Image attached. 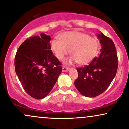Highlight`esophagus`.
Listing matches in <instances>:
<instances>
[{"mask_svg": "<svg viewBox=\"0 0 129 129\" xmlns=\"http://www.w3.org/2000/svg\"><path fill=\"white\" fill-rule=\"evenodd\" d=\"M69 70V68L68 67H65V66H63V68H62V71L63 72H67Z\"/></svg>", "mask_w": 129, "mask_h": 129, "instance_id": "esophagus-1", "label": "esophagus"}]
</instances>
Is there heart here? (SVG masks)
Masks as SVG:
<instances>
[{
  "label": "heart",
  "mask_w": 129,
  "mask_h": 129,
  "mask_svg": "<svg viewBox=\"0 0 129 129\" xmlns=\"http://www.w3.org/2000/svg\"><path fill=\"white\" fill-rule=\"evenodd\" d=\"M60 40H54L50 42V48L56 58L63 60L68 53L72 55L67 63L77 62L81 65L87 64L97 55L99 42L94 37L79 31H69L59 36Z\"/></svg>",
  "instance_id": "b5f03b06"
}]
</instances>
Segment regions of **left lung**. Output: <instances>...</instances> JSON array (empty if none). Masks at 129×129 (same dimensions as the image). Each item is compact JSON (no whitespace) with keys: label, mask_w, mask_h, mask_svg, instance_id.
Instances as JSON below:
<instances>
[{"label":"left lung","mask_w":129,"mask_h":129,"mask_svg":"<svg viewBox=\"0 0 129 129\" xmlns=\"http://www.w3.org/2000/svg\"><path fill=\"white\" fill-rule=\"evenodd\" d=\"M101 45V54L87 66L77 69L78 76L74 84L81 94L95 97L103 93L116 75L118 57L115 46L102 33L97 36Z\"/></svg>","instance_id":"obj_1"}]
</instances>
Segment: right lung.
<instances>
[{
    "label": "right lung",
    "mask_w": 129,
    "mask_h": 129,
    "mask_svg": "<svg viewBox=\"0 0 129 129\" xmlns=\"http://www.w3.org/2000/svg\"><path fill=\"white\" fill-rule=\"evenodd\" d=\"M50 36L26 39L17 51L15 70L26 92L37 100L45 98L51 91L61 73V63L50 48Z\"/></svg>",
    "instance_id": "add662e5"
}]
</instances>
